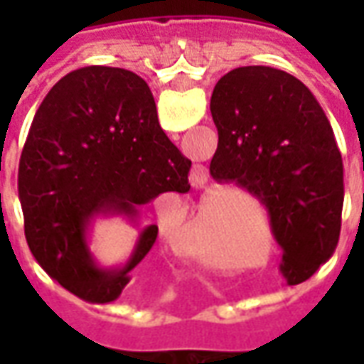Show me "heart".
<instances>
[{
	"label": "heart",
	"instance_id": "1",
	"mask_svg": "<svg viewBox=\"0 0 364 364\" xmlns=\"http://www.w3.org/2000/svg\"><path fill=\"white\" fill-rule=\"evenodd\" d=\"M179 252L185 257L195 259L200 265L210 269H230L228 261L220 255V250L216 245V230L208 222H198L179 244Z\"/></svg>",
	"mask_w": 364,
	"mask_h": 364
}]
</instances>
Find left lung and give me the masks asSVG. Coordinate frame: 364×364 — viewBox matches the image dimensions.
<instances>
[{"label":"left lung","mask_w":364,"mask_h":364,"mask_svg":"<svg viewBox=\"0 0 364 364\" xmlns=\"http://www.w3.org/2000/svg\"><path fill=\"white\" fill-rule=\"evenodd\" d=\"M218 148L210 175L267 206L282 277L298 284L331 257L341 230L343 161L312 91L269 66L222 75L210 97Z\"/></svg>","instance_id":"8db88e82"}]
</instances>
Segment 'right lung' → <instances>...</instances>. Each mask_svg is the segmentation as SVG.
Returning <instances> with one entry per match:
<instances>
[{"label": "right lung", "instance_id": "1", "mask_svg": "<svg viewBox=\"0 0 364 364\" xmlns=\"http://www.w3.org/2000/svg\"><path fill=\"white\" fill-rule=\"evenodd\" d=\"M191 159L161 130L148 83L122 68L64 75L38 107L19 164L25 237L38 265L75 296H120L158 226L140 232L122 267L97 265L87 230L97 216L138 220L161 193H187Z\"/></svg>", "mask_w": 364, "mask_h": 364}]
</instances>
